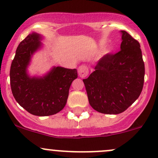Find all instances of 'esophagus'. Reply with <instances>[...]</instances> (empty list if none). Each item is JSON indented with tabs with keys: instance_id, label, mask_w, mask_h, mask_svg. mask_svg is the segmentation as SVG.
Wrapping results in <instances>:
<instances>
[{
	"instance_id": "obj_1",
	"label": "esophagus",
	"mask_w": 158,
	"mask_h": 158,
	"mask_svg": "<svg viewBox=\"0 0 158 158\" xmlns=\"http://www.w3.org/2000/svg\"><path fill=\"white\" fill-rule=\"evenodd\" d=\"M78 73H79V75L80 77H86V76L88 75V67L85 65H81L80 67H79V69H78Z\"/></svg>"
}]
</instances>
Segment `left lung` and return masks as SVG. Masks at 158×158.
<instances>
[{"instance_id":"1","label":"left lung","mask_w":158,"mask_h":158,"mask_svg":"<svg viewBox=\"0 0 158 158\" xmlns=\"http://www.w3.org/2000/svg\"><path fill=\"white\" fill-rule=\"evenodd\" d=\"M121 33L120 51L103 56L83 79L90 105L101 113L123 112L137 100L143 88L145 64L139 43L125 31Z\"/></svg>"}]
</instances>
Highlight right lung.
Wrapping results in <instances>:
<instances>
[{"label":"right lung","mask_w":158,"mask_h":158,"mask_svg":"<svg viewBox=\"0 0 158 158\" xmlns=\"http://www.w3.org/2000/svg\"><path fill=\"white\" fill-rule=\"evenodd\" d=\"M42 36L28 34L19 45L10 67L12 93L17 103L32 115H55L64 109L73 81L78 77L76 69L53 67L43 76L27 73L33 55L42 48Z\"/></svg>","instance_id":"1"}]
</instances>
